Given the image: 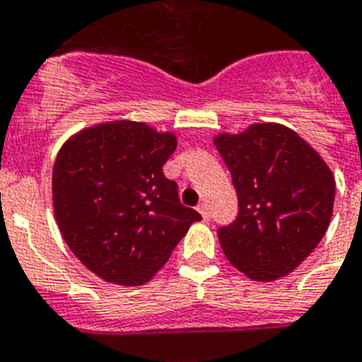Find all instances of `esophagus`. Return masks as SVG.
I'll use <instances>...</instances> for the list:
<instances>
[{
    "mask_svg": "<svg viewBox=\"0 0 362 362\" xmlns=\"http://www.w3.org/2000/svg\"><path fill=\"white\" fill-rule=\"evenodd\" d=\"M198 211H199V215L204 216V218H209V205L205 204V202H202V204L198 205Z\"/></svg>",
    "mask_w": 362,
    "mask_h": 362,
    "instance_id": "1",
    "label": "esophagus"
}]
</instances>
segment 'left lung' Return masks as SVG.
Returning a JSON list of instances; mask_svg holds the SVG:
<instances>
[{
	"mask_svg": "<svg viewBox=\"0 0 362 362\" xmlns=\"http://www.w3.org/2000/svg\"><path fill=\"white\" fill-rule=\"evenodd\" d=\"M215 146L239 199L235 221L216 230L226 258L258 282L291 273L329 228L331 170L297 132L276 123L218 134Z\"/></svg>",
	"mask_w": 362,
	"mask_h": 362,
	"instance_id": "obj_1",
	"label": "left lung"
}]
</instances>
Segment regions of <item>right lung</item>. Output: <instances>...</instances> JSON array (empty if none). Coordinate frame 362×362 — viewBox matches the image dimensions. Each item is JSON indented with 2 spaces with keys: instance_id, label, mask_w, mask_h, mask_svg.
<instances>
[{
  "instance_id": "obj_1",
  "label": "right lung",
  "mask_w": 362,
  "mask_h": 362,
  "mask_svg": "<svg viewBox=\"0 0 362 362\" xmlns=\"http://www.w3.org/2000/svg\"><path fill=\"white\" fill-rule=\"evenodd\" d=\"M177 140L146 123L114 121L72 136L54 164L52 196L63 239L100 279L140 286L202 221L163 173Z\"/></svg>"
}]
</instances>
